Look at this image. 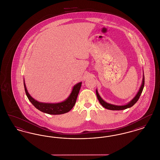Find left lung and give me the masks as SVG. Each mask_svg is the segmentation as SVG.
I'll use <instances>...</instances> for the list:
<instances>
[{"mask_svg": "<svg viewBox=\"0 0 160 160\" xmlns=\"http://www.w3.org/2000/svg\"><path fill=\"white\" fill-rule=\"evenodd\" d=\"M144 85H145V77L143 76L142 86L140 88L139 91L138 92L136 96L133 99H132L128 104L125 105V106H115V105H113V104H108L106 102H105L103 99L101 98L97 90H96V93H97V98H98V99L100 104L104 108H106L107 109H108V110H122L127 109L128 108H129V107L134 106L137 102V101L138 100L140 97V95H141L142 92L143 91Z\"/></svg>", "mask_w": 160, "mask_h": 160, "instance_id": "1", "label": "left lung"}]
</instances>
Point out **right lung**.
Masks as SVG:
<instances>
[{"label":"right lung","mask_w":160,"mask_h":160,"mask_svg":"<svg viewBox=\"0 0 160 160\" xmlns=\"http://www.w3.org/2000/svg\"><path fill=\"white\" fill-rule=\"evenodd\" d=\"M82 86V82L78 83L75 85L72 89L71 93L69 97L65 101L56 104L43 103L39 102L35 99H33L27 91L26 85L24 81V86L26 94L31 103L35 107L39 110L49 114H61L66 113L69 112L74 106L78 94L80 91Z\"/></svg>","instance_id":"1"}]
</instances>
